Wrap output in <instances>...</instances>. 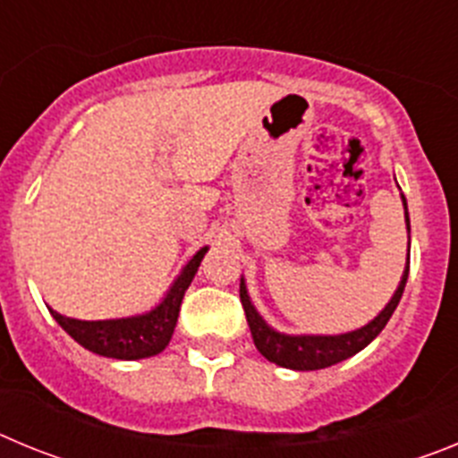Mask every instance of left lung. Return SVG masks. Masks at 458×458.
Returning a JSON list of instances; mask_svg holds the SVG:
<instances>
[{
    "label": "left lung",
    "mask_w": 458,
    "mask_h": 458,
    "mask_svg": "<svg viewBox=\"0 0 458 458\" xmlns=\"http://www.w3.org/2000/svg\"><path fill=\"white\" fill-rule=\"evenodd\" d=\"M403 201V220H406L408 229V252H411V217H408V204L406 197L402 194ZM408 268H411V254L406 259V268H403L402 282L396 286V291L392 293V298L387 301V305L371 318L369 323H365L362 327H355L349 333L342 335H286L275 330L273 326L266 323V318L261 317L254 307L252 298L248 293V284H245V277H241V302L242 310H245V317H248L250 333H252L254 346L259 349V353L264 355L268 362L284 367V369L293 371H317L326 369V367H333L342 360L351 358V355L360 353L365 349L367 344L374 342L380 335V330L387 326L390 317L394 314L396 305L402 301V293L406 289L408 279Z\"/></svg>",
    "instance_id": "8db88e82"
}]
</instances>
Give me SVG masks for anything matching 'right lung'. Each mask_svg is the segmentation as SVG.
<instances>
[{"mask_svg": "<svg viewBox=\"0 0 458 458\" xmlns=\"http://www.w3.org/2000/svg\"><path fill=\"white\" fill-rule=\"evenodd\" d=\"M206 252H208V245H204L181 268L167 293L163 295V301L148 311L135 314V317L82 321V318L64 317L52 307L50 314L80 346H84V349L96 355H103V358L141 360L163 353L167 349L169 339H172L176 321H179V310L185 291H188L190 282L197 275V268H199Z\"/></svg>", "mask_w": 458, "mask_h": 458, "instance_id": "right-lung-1", "label": "right lung"}]
</instances>
